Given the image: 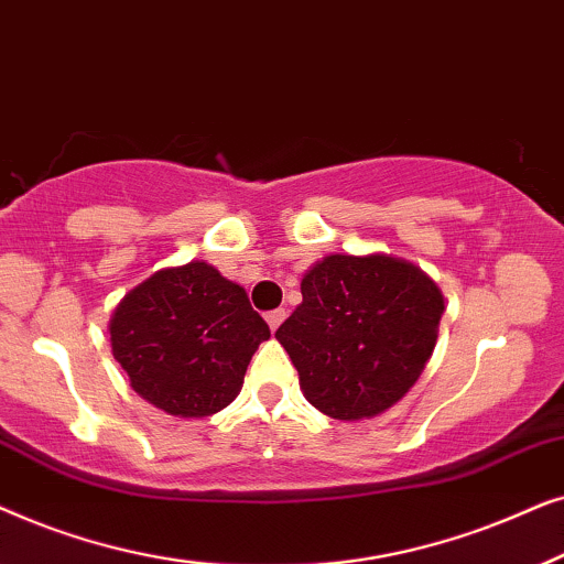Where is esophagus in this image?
<instances>
[{
    "label": "esophagus",
    "instance_id": "34e87169",
    "mask_svg": "<svg viewBox=\"0 0 564 564\" xmlns=\"http://www.w3.org/2000/svg\"><path fill=\"white\" fill-rule=\"evenodd\" d=\"M283 319H286V310H273V312H268V314H265L268 327L273 329V333H275L278 327H281V322H283Z\"/></svg>",
    "mask_w": 564,
    "mask_h": 564
}]
</instances>
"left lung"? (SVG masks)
<instances>
[{
	"mask_svg": "<svg viewBox=\"0 0 564 564\" xmlns=\"http://www.w3.org/2000/svg\"><path fill=\"white\" fill-rule=\"evenodd\" d=\"M302 296L275 340L319 412L371 420L415 387L446 310L425 270L387 252H335L306 270Z\"/></svg>",
	"mask_w": 564,
	"mask_h": 564,
	"instance_id": "obj_1",
	"label": "left lung"
}]
</instances>
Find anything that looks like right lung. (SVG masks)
Here are the masks:
<instances>
[{"label":"right lung","mask_w":564,"mask_h":564,"mask_svg":"<svg viewBox=\"0 0 564 564\" xmlns=\"http://www.w3.org/2000/svg\"><path fill=\"white\" fill-rule=\"evenodd\" d=\"M108 333L133 392L175 417H208L235 402L270 337L245 289L206 260L162 268L133 286Z\"/></svg>","instance_id":"obj_1"}]
</instances>
